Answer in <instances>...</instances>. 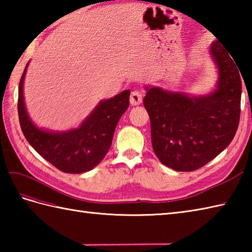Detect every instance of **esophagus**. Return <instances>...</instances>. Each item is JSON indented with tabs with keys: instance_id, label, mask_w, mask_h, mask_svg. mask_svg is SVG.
Returning <instances> with one entry per match:
<instances>
[{
	"instance_id": "1",
	"label": "esophagus",
	"mask_w": 252,
	"mask_h": 252,
	"mask_svg": "<svg viewBox=\"0 0 252 252\" xmlns=\"http://www.w3.org/2000/svg\"><path fill=\"white\" fill-rule=\"evenodd\" d=\"M130 103L133 106H138L142 103V94L140 91H133L130 95Z\"/></svg>"
}]
</instances>
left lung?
Segmentation results:
<instances>
[{
  "label": "left lung",
  "instance_id": "left-lung-1",
  "mask_svg": "<svg viewBox=\"0 0 252 252\" xmlns=\"http://www.w3.org/2000/svg\"><path fill=\"white\" fill-rule=\"evenodd\" d=\"M210 53L219 69L213 93L197 97L146 87L144 107L151 118L154 152L161 163L181 172L215 159L238 127L243 76L220 42H213Z\"/></svg>",
  "mask_w": 252,
  "mask_h": 252
}]
</instances>
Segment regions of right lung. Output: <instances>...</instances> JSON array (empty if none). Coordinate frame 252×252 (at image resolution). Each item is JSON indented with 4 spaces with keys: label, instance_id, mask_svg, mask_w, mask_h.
Listing matches in <instances>:
<instances>
[{
    "label": "right lung",
    "instance_id": "right-lung-1",
    "mask_svg": "<svg viewBox=\"0 0 252 252\" xmlns=\"http://www.w3.org/2000/svg\"><path fill=\"white\" fill-rule=\"evenodd\" d=\"M18 88V117L21 131L35 152L65 173H82L92 170L108 153L117 123L130 105V90L96 106L82 125L66 132H49L33 125L24 101V79Z\"/></svg>",
    "mask_w": 252,
    "mask_h": 252
}]
</instances>
